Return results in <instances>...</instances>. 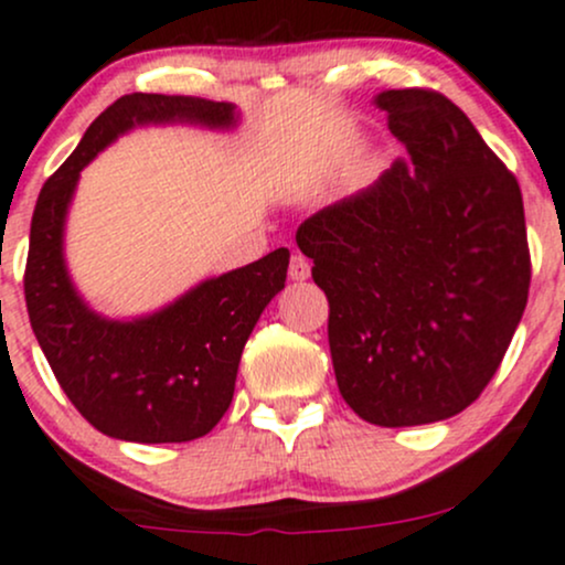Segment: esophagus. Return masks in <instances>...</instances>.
<instances>
[{
  "mask_svg": "<svg viewBox=\"0 0 565 565\" xmlns=\"http://www.w3.org/2000/svg\"><path fill=\"white\" fill-rule=\"evenodd\" d=\"M308 276H311V263L302 254H292V259H289V278L292 281H306Z\"/></svg>",
  "mask_w": 565,
  "mask_h": 565,
  "instance_id": "34e87169",
  "label": "esophagus"
}]
</instances>
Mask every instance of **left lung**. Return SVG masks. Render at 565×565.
<instances>
[{"label": "left lung", "instance_id": "1", "mask_svg": "<svg viewBox=\"0 0 565 565\" xmlns=\"http://www.w3.org/2000/svg\"><path fill=\"white\" fill-rule=\"evenodd\" d=\"M375 107L407 147L356 195L297 227L330 300L343 399L375 426H420L482 394L529 302L518 179L443 93L383 90Z\"/></svg>", "mask_w": 565, "mask_h": 565}]
</instances>
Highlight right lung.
<instances>
[{
	"mask_svg": "<svg viewBox=\"0 0 565 565\" xmlns=\"http://www.w3.org/2000/svg\"><path fill=\"white\" fill-rule=\"evenodd\" d=\"M238 120L227 102L128 93L90 122L36 198L23 276L31 330L72 405L107 437L190 443L220 424L233 402L246 340L287 281L289 249L206 278L160 311L107 319L77 292L64 257L79 171L134 128L182 122L233 131Z\"/></svg>",
	"mask_w": 565,
	"mask_h": 565,
	"instance_id": "add662e5",
	"label": "right lung"
}]
</instances>
